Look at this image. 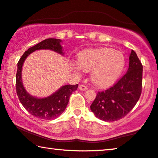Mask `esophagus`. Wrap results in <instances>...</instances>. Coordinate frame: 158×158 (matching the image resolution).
I'll use <instances>...</instances> for the list:
<instances>
[{
    "label": "esophagus",
    "instance_id": "obj_1",
    "mask_svg": "<svg viewBox=\"0 0 158 158\" xmlns=\"http://www.w3.org/2000/svg\"><path fill=\"white\" fill-rule=\"evenodd\" d=\"M78 87H79V89L82 91H85V90H86V89H87V87L84 85H80Z\"/></svg>",
    "mask_w": 158,
    "mask_h": 158
}]
</instances>
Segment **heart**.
Instances as JSON below:
<instances>
[{
    "label": "heart",
    "mask_w": 158,
    "mask_h": 158,
    "mask_svg": "<svg viewBox=\"0 0 158 158\" xmlns=\"http://www.w3.org/2000/svg\"><path fill=\"white\" fill-rule=\"evenodd\" d=\"M125 59L122 53L112 48L87 49L79 54L78 61L72 63L74 71L91 72V80L95 85L104 87L111 85L122 72Z\"/></svg>",
    "instance_id": "heart-1"
}]
</instances>
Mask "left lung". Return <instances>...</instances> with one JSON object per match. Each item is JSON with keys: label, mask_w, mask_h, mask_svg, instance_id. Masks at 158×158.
Here are the masks:
<instances>
[{"label": "left lung", "mask_w": 158, "mask_h": 158, "mask_svg": "<svg viewBox=\"0 0 158 158\" xmlns=\"http://www.w3.org/2000/svg\"><path fill=\"white\" fill-rule=\"evenodd\" d=\"M143 65L133 50L124 76L104 91L98 92L90 109L96 117L104 121L119 120L134 107L142 92Z\"/></svg>", "instance_id": "left-lung-1"}]
</instances>
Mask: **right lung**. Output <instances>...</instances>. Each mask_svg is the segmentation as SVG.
I'll return each instance as SVG.
<instances>
[{"mask_svg":"<svg viewBox=\"0 0 158 158\" xmlns=\"http://www.w3.org/2000/svg\"><path fill=\"white\" fill-rule=\"evenodd\" d=\"M60 40L54 38L44 40L34 47L28 48L18 63L15 87L19 100L29 113L42 119L53 120L59 117L65 110L70 97L73 92L76 90L78 85H66L46 98H35L31 96L23 86L22 82V67L28 55L36 50L50 49L60 54H64L62 47L60 44Z\"/></svg>","mask_w":158,"mask_h":158,"instance_id":"obj_1","label":"right lung"}]
</instances>
